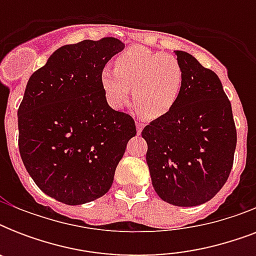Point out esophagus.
Returning a JSON list of instances; mask_svg holds the SVG:
<instances>
[{
	"label": "esophagus",
	"mask_w": 256,
	"mask_h": 256,
	"mask_svg": "<svg viewBox=\"0 0 256 256\" xmlns=\"http://www.w3.org/2000/svg\"><path fill=\"white\" fill-rule=\"evenodd\" d=\"M136 132H138V134H140V132H142V130H144V122H140V120H136Z\"/></svg>",
	"instance_id": "34e87169"
}]
</instances>
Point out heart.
<instances>
[{
    "instance_id": "heart-1",
    "label": "heart",
    "mask_w": 256,
    "mask_h": 256,
    "mask_svg": "<svg viewBox=\"0 0 256 256\" xmlns=\"http://www.w3.org/2000/svg\"><path fill=\"white\" fill-rule=\"evenodd\" d=\"M100 85L114 108H120L128 102L132 88L136 108L144 118L156 120L176 104L182 92L183 70L174 56L136 46L116 57V69L104 66Z\"/></svg>"
}]
</instances>
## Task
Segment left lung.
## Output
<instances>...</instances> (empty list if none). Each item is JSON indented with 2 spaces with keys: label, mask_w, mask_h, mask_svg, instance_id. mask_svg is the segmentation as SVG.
Listing matches in <instances>:
<instances>
[{
  "label": "left lung",
  "mask_w": 256,
  "mask_h": 256,
  "mask_svg": "<svg viewBox=\"0 0 256 256\" xmlns=\"http://www.w3.org/2000/svg\"><path fill=\"white\" fill-rule=\"evenodd\" d=\"M183 86L166 116L146 126V162L156 192L174 206L206 203L224 186L234 164L236 128L222 82L191 54L176 50Z\"/></svg>",
  "instance_id": "left-lung-1"
}]
</instances>
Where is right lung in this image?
I'll use <instances>...</instances> for the list:
<instances>
[{
  "label": "right lung",
  "instance_id": "right-lung-1",
  "mask_svg": "<svg viewBox=\"0 0 256 256\" xmlns=\"http://www.w3.org/2000/svg\"><path fill=\"white\" fill-rule=\"evenodd\" d=\"M124 45L112 37L57 49L28 81L18 108V148L45 194L65 204L104 196L128 142L132 116L108 106L100 72Z\"/></svg>",
  "mask_w": 256,
  "mask_h": 256
}]
</instances>
